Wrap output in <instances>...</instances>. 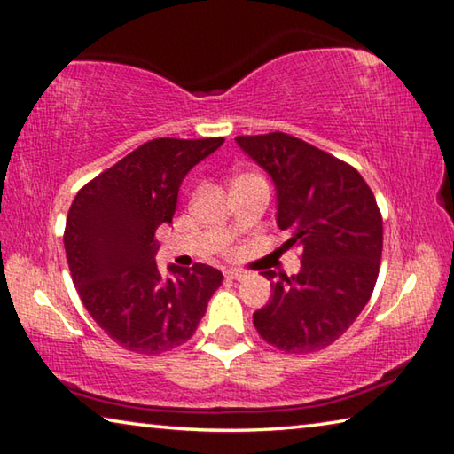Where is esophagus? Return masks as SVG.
Here are the masks:
<instances>
[{"label": "esophagus", "mask_w": 454, "mask_h": 454, "mask_svg": "<svg viewBox=\"0 0 454 454\" xmlns=\"http://www.w3.org/2000/svg\"><path fill=\"white\" fill-rule=\"evenodd\" d=\"M224 275H226V278H232V280H242L244 277V272L242 270H236V269H230V270H224Z\"/></svg>", "instance_id": "34e87169"}]
</instances>
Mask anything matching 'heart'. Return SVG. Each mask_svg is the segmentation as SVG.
<instances>
[{"label": "heart", "instance_id": "obj_1", "mask_svg": "<svg viewBox=\"0 0 454 454\" xmlns=\"http://www.w3.org/2000/svg\"><path fill=\"white\" fill-rule=\"evenodd\" d=\"M248 177H256V176H240V177H236V182H239V179H248Z\"/></svg>", "mask_w": 454, "mask_h": 454}]
</instances>
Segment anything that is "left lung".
I'll return each instance as SVG.
<instances>
[{"mask_svg":"<svg viewBox=\"0 0 454 454\" xmlns=\"http://www.w3.org/2000/svg\"><path fill=\"white\" fill-rule=\"evenodd\" d=\"M239 147L270 176L283 247L303 250L297 275L272 280V294L253 315L266 343L309 354L343 335L376 286L382 258V215L364 177L337 157L285 133L236 137Z\"/></svg>","mask_w":454,"mask_h":454,"instance_id":"obj_1","label":"left lung"}]
</instances>
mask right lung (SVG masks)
I'll use <instances>...</instances> for the list:
<instances>
[{
	"instance_id": "add662e5",
	"label": "right lung",
	"mask_w": 454,
	"mask_h": 454,
	"mask_svg": "<svg viewBox=\"0 0 454 454\" xmlns=\"http://www.w3.org/2000/svg\"><path fill=\"white\" fill-rule=\"evenodd\" d=\"M224 139H153L92 179L72 201L64 250L82 305L113 341L161 354L190 340L222 272L207 264L157 269L155 232L171 224L193 165Z\"/></svg>"
}]
</instances>
